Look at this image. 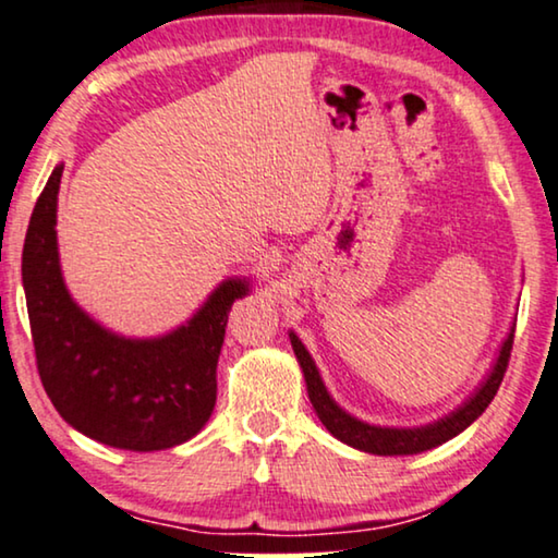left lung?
Listing matches in <instances>:
<instances>
[{
    "label": "left lung",
    "instance_id": "obj_1",
    "mask_svg": "<svg viewBox=\"0 0 558 558\" xmlns=\"http://www.w3.org/2000/svg\"><path fill=\"white\" fill-rule=\"evenodd\" d=\"M513 333H515V320L511 324V331L500 343V351L496 356V364L485 379L481 381L473 395H470L465 402H462L458 410H452L445 417H439L437 422H429V425L422 427H381V425H368V422L354 417L347 410H341L336 404V399L328 395L324 379H320L318 366L313 356L308 354V349L303 347V341L290 331V343H293L295 359L303 368L305 376V389H308V399L316 410L318 420L324 422V427L331 433L336 439L347 442L349 447H356L361 452H372V454H417L425 450H433V447L447 442V439L458 437L462 429H468L473 422L481 417L485 412V407L493 402L496 391L504 381L508 359H511V349H513Z\"/></svg>",
    "mask_w": 558,
    "mask_h": 558
}]
</instances>
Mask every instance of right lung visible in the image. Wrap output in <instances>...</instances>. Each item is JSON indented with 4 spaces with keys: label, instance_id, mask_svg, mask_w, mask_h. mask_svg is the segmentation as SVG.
<instances>
[{
    "label": "right lung",
    "instance_id": "right-lung-1",
    "mask_svg": "<svg viewBox=\"0 0 558 558\" xmlns=\"http://www.w3.org/2000/svg\"><path fill=\"white\" fill-rule=\"evenodd\" d=\"M60 177L62 163L35 204L22 250L29 328L47 397L70 427L119 450L182 445L215 410L227 313L253 286L247 278L222 280L186 324L163 336L113 333L73 301L62 280L54 230Z\"/></svg>",
    "mask_w": 558,
    "mask_h": 558
}]
</instances>
